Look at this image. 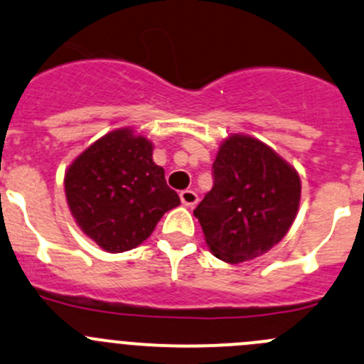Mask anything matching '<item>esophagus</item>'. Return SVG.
<instances>
[{
  "label": "esophagus",
  "instance_id": "1",
  "mask_svg": "<svg viewBox=\"0 0 364 364\" xmlns=\"http://www.w3.org/2000/svg\"><path fill=\"white\" fill-rule=\"evenodd\" d=\"M179 199H181V203L185 206H193V204H197L199 197H197V193L193 190H181L179 192Z\"/></svg>",
  "mask_w": 364,
  "mask_h": 364
}]
</instances>
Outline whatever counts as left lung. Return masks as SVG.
Wrapping results in <instances>:
<instances>
[{
  "instance_id": "1",
  "label": "left lung",
  "mask_w": 364,
  "mask_h": 364,
  "mask_svg": "<svg viewBox=\"0 0 364 364\" xmlns=\"http://www.w3.org/2000/svg\"><path fill=\"white\" fill-rule=\"evenodd\" d=\"M301 178L259 140L232 135L213 161V188L193 215L211 252L242 263L268 252L294 224Z\"/></svg>"
}]
</instances>
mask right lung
<instances>
[{
  "instance_id": "right-lung-1",
  "label": "right lung",
  "mask_w": 364,
  "mask_h": 364,
  "mask_svg": "<svg viewBox=\"0 0 364 364\" xmlns=\"http://www.w3.org/2000/svg\"><path fill=\"white\" fill-rule=\"evenodd\" d=\"M70 213L87 236L108 252L135 249L165 211L179 204L153 146L132 129H117L85 149L65 174Z\"/></svg>"
}]
</instances>
